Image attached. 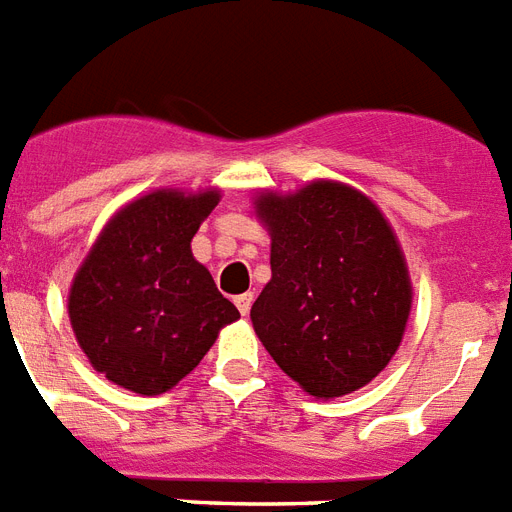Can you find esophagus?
Masks as SVG:
<instances>
[{
	"label": "esophagus",
	"mask_w": 512,
	"mask_h": 512,
	"mask_svg": "<svg viewBox=\"0 0 512 512\" xmlns=\"http://www.w3.org/2000/svg\"><path fill=\"white\" fill-rule=\"evenodd\" d=\"M252 299H255V294H252V292L239 294V297L234 299L236 307H239V313H242V315H247V313H249V307H252Z\"/></svg>",
	"instance_id": "34e87169"
}]
</instances>
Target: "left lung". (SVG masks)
Masks as SVG:
<instances>
[{
	"instance_id": "obj_1",
	"label": "left lung",
	"mask_w": 512,
	"mask_h": 512,
	"mask_svg": "<svg viewBox=\"0 0 512 512\" xmlns=\"http://www.w3.org/2000/svg\"><path fill=\"white\" fill-rule=\"evenodd\" d=\"M270 281L249 310L257 339L315 400L371 384L405 336L413 281L381 207L342 181L257 191Z\"/></svg>"
}]
</instances>
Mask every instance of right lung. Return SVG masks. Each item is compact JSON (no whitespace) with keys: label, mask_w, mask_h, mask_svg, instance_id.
<instances>
[{"label":"right lung","mask_w":512,"mask_h":512,"mask_svg":"<svg viewBox=\"0 0 512 512\" xmlns=\"http://www.w3.org/2000/svg\"><path fill=\"white\" fill-rule=\"evenodd\" d=\"M218 189H155L112 213L68 292V318L91 368L134 394L170 392L239 318L191 239Z\"/></svg>","instance_id":"obj_1"}]
</instances>
